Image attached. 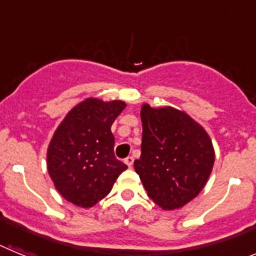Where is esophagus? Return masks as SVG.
I'll use <instances>...</instances> for the list:
<instances>
[{"mask_svg": "<svg viewBox=\"0 0 256 256\" xmlns=\"http://www.w3.org/2000/svg\"><path fill=\"white\" fill-rule=\"evenodd\" d=\"M133 162H134V159H133V156H128L126 160H124V162H126L130 168H132V165H133Z\"/></svg>", "mask_w": 256, "mask_h": 256, "instance_id": "1", "label": "esophagus"}]
</instances>
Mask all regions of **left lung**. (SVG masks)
I'll return each instance as SVG.
<instances>
[{"instance_id":"left-lung-1","label":"left lung","mask_w":256,"mask_h":256,"mask_svg":"<svg viewBox=\"0 0 256 256\" xmlns=\"http://www.w3.org/2000/svg\"><path fill=\"white\" fill-rule=\"evenodd\" d=\"M141 158L134 162L148 198L164 210L188 204L205 187L216 162L206 130L172 106L141 108Z\"/></svg>"}]
</instances>
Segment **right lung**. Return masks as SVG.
Here are the masks:
<instances>
[{
	"label": "right lung",
	"instance_id": "right-lung-1",
	"mask_svg": "<svg viewBox=\"0 0 256 256\" xmlns=\"http://www.w3.org/2000/svg\"><path fill=\"white\" fill-rule=\"evenodd\" d=\"M120 100L90 97L58 124L47 148V170L62 198L80 208H92L112 191L126 170L114 155V120L126 108Z\"/></svg>",
	"mask_w": 256,
	"mask_h": 256
}]
</instances>
